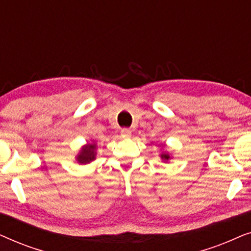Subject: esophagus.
Wrapping results in <instances>:
<instances>
[{
  "mask_svg": "<svg viewBox=\"0 0 251 251\" xmlns=\"http://www.w3.org/2000/svg\"><path fill=\"white\" fill-rule=\"evenodd\" d=\"M121 136L123 137V138H130V137H131V131H130V130L126 129V128L122 129L121 130Z\"/></svg>",
  "mask_w": 251,
  "mask_h": 251,
  "instance_id": "obj_1",
  "label": "esophagus"
}]
</instances>
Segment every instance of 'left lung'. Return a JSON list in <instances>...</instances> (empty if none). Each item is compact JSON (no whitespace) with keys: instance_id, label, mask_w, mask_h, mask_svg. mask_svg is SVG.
<instances>
[{"instance_id":"1","label":"left lung","mask_w":251,"mask_h":251,"mask_svg":"<svg viewBox=\"0 0 251 251\" xmlns=\"http://www.w3.org/2000/svg\"><path fill=\"white\" fill-rule=\"evenodd\" d=\"M161 159H162L163 161H168V160H170V155L169 154H168L167 152H163V153H161Z\"/></svg>"}]
</instances>
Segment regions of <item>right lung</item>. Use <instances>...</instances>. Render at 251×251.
Returning <instances> with one entry per match:
<instances>
[{
    "label": "right lung",
    "instance_id": "add662e5",
    "mask_svg": "<svg viewBox=\"0 0 251 251\" xmlns=\"http://www.w3.org/2000/svg\"><path fill=\"white\" fill-rule=\"evenodd\" d=\"M96 144H87L82 147L80 153L77 154L76 156V161L81 164H85V163H90L91 161H94L96 159Z\"/></svg>",
    "mask_w": 251,
    "mask_h": 251
}]
</instances>
